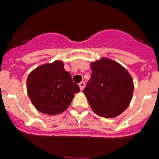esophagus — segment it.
I'll use <instances>...</instances> for the list:
<instances>
[{"label": "esophagus", "instance_id": "1", "mask_svg": "<svg viewBox=\"0 0 159 159\" xmlns=\"http://www.w3.org/2000/svg\"><path fill=\"white\" fill-rule=\"evenodd\" d=\"M79 87H80V89H81V90H83L84 87H85V82H84V81H82V82H80Z\"/></svg>", "mask_w": 159, "mask_h": 159}]
</instances>
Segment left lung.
<instances>
[{"label": "left lung", "mask_w": 159, "mask_h": 159, "mask_svg": "<svg viewBox=\"0 0 159 159\" xmlns=\"http://www.w3.org/2000/svg\"><path fill=\"white\" fill-rule=\"evenodd\" d=\"M91 71L83 93L92 110L106 118L121 114L129 107L133 96L134 86L130 74L109 59L92 63Z\"/></svg>", "instance_id": "1"}]
</instances>
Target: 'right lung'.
Returning <instances> with one entry per match:
<instances>
[{"mask_svg":"<svg viewBox=\"0 0 159 159\" xmlns=\"http://www.w3.org/2000/svg\"><path fill=\"white\" fill-rule=\"evenodd\" d=\"M26 88L34 107L48 115L63 112L80 91L62 61L43 65L33 70L27 77Z\"/></svg>","mask_w":159,"mask_h":159,"instance_id":"right-lung-1","label":"right lung"}]
</instances>
